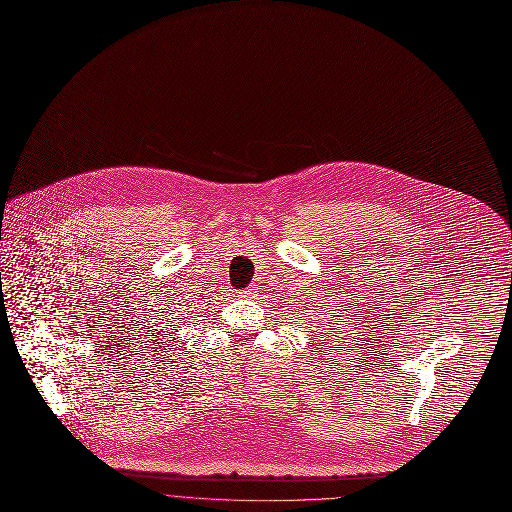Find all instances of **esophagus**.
Wrapping results in <instances>:
<instances>
[{"instance_id": "34e87169", "label": "esophagus", "mask_w": 512, "mask_h": 512, "mask_svg": "<svg viewBox=\"0 0 512 512\" xmlns=\"http://www.w3.org/2000/svg\"><path fill=\"white\" fill-rule=\"evenodd\" d=\"M255 295H257L255 289H245V291H243V297H249V299H251V297H255Z\"/></svg>"}]
</instances>
